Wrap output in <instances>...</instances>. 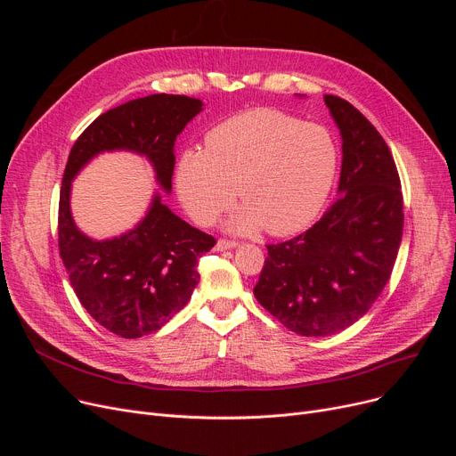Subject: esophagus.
I'll return each instance as SVG.
<instances>
[{"label":"esophagus","mask_w":456,"mask_h":456,"mask_svg":"<svg viewBox=\"0 0 456 456\" xmlns=\"http://www.w3.org/2000/svg\"><path fill=\"white\" fill-rule=\"evenodd\" d=\"M238 248V242L234 240H218L216 242V251H227V249H234Z\"/></svg>","instance_id":"1"}]
</instances>
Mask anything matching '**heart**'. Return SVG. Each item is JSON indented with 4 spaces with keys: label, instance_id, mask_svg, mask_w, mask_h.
<instances>
[{
    "label": "heart",
    "instance_id": "1",
    "mask_svg": "<svg viewBox=\"0 0 456 456\" xmlns=\"http://www.w3.org/2000/svg\"><path fill=\"white\" fill-rule=\"evenodd\" d=\"M338 174V146L320 124L275 109H253L216 126L205 150H188L175 167L177 194L190 218L210 225L231 205L238 234L286 236L316 220ZM237 186L234 187L233 184Z\"/></svg>",
    "mask_w": 456,
    "mask_h": 456
}]
</instances>
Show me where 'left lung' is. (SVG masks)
Returning a JSON list of instances; mask_svg holds the SVG:
<instances>
[{"label":"left lung","mask_w":456,"mask_h":456,"mask_svg":"<svg viewBox=\"0 0 456 456\" xmlns=\"http://www.w3.org/2000/svg\"><path fill=\"white\" fill-rule=\"evenodd\" d=\"M340 129L338 200L303 234L268 246L256 301L301 337H330L361 320L392 275L403 236L394 157L368 118L323 95Z\"/></svg>","instance_id":"1"}]
</instances>
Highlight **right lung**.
Wrapping results in <instances>:
<instances>
[{
	"label": "right lung",
	"instance_id": "obj_1",
	"mask_svg": "<svg viewBox=\"0 0 456 456\" xmlns=\"http://www.w3.org/2000/svg\"><path fill=\"white\" fill-rule=\"evenodd\" d=\"M201 110L203 102L188 95H146L95 118L69 151L59 201L61 258L86 313L122 338L146 337L179 313L200 282L198 258L216 240L174 214L160 190L133 229L94 240L71 216V181L100 153L133 151L170 194L175 140Z\"/></svg>",
	"mask_w": 456,
	"mask_h": 456
}]
</instances>
